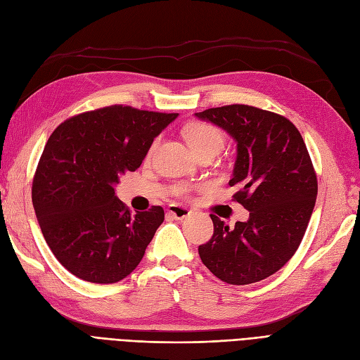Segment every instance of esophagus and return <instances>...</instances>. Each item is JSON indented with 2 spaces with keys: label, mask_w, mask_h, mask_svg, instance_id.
<instances>
[{
  "label": "esophagus",
  "mask_w": 360,
  "mask_h": 360,
  "mask_svg": "<svg viewBox=\"0 0 360 360\" xmlns=\"http://www.w3.org/2000/svg\"><path fill=\"white\" fill-rule=\"evenodd\" d=\"M168 214L172 216L174 219L181 221V219H184V217H188L191 214V210L183 205H171L168 209Z\"/></svg>",
  "instance_id": "1"
}]
</instances>
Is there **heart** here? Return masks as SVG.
<instances>
[{"instance_id": "obj_1", "label": "heart", "mask_w": 360, "mask_h": 360, "mask_svg": "<svg viewBox=\"0 0 360 360\" xmlns=\"http://www.w3.org/2000/svg\"><path fill=\"white\" fill-rule=\"evenodd\" d=\"M183 134L195 155L204 153V151H217L224 146L222 130L212 123L191 122L184 126ZM153 147H151V150H153ZM188 191L189 189L184 186V184H180L174 192H176L179 197H184Z\"/></svg>"}]
</instances>
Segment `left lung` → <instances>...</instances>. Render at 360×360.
Here are the masks:
<instances>
[{"mask_svg":"<svg viewBox=\"0 0 360 360\" xmlns=\"http://www.w3.org/2000/svg\"><path fill=\"white\" fill-rule=\"evenodd\" d=\"M195 115L237 143L230 186L249 212L246 222L231 228L210 214L214 231L198 248L201 261L226 284H254L284 267L308 228L319 191L308 148L288 118L255 106L226 105Z\"/></svg>","mask_w":360,"mask_h":360,"instance_id":"obj_1","label":"left lung"}]
</instances>
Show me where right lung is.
Instances as JSON below:
<instances>
[{"instance_id": "right-lung-1", "label": "right lung", "mask_w": 360, "mask_h": 360, "mask_svg": "<svg viewBox=\"0 0 360 360\" xmlns=\"http://www.w3.org/2000/svg\"><path fill=\"white\" fill-rule=\"evenodd\" d=\"M177 115L111 105L66 120L49 136L32 180V205L52 254L72 275L114 284L141 263L165 213L153 205L134 214L114 186L139 168Z\"/></svg>"}]
</instances>
